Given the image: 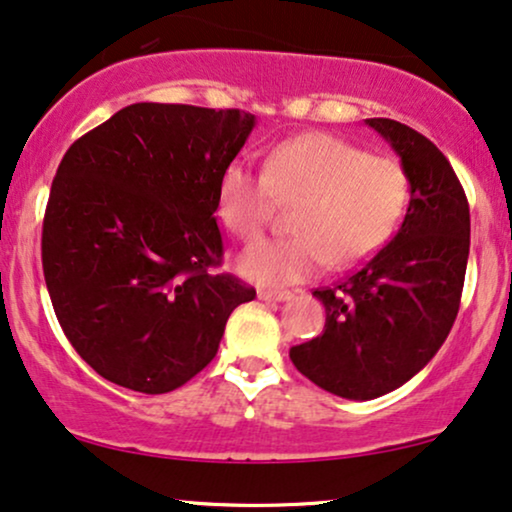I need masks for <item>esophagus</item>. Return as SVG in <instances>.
Segmentation results:
<instances>
[{"instance_id":"34e87169","label":"esophagus","mask_w":512,"mask_h":512,"mask_svg":"<svg viewBox=\"0 0 512 512\" xmlns=\"http://www.w3.org/2000/svg\"><path fill=\"white\" fill-rule=\"evenodd\" d=\"M257 297L264 302H283V300H290L293 293H290V290H260Z\"/></svg>"}]
</instances>
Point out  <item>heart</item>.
Instances as JSON below:
<instances>
[{
    "mask_svg": "<svg viewBox=\"0 0 512 512\" xmlns=\"http://www.w3.org/2000/svg\"><path fill=\"white\" fill-rule=\"evenodd\" d=\"M409 174L394 158L371 155L328 132H304L271 148L264 172L234 160L219 174L217 215L241 241H257L276 205H293L295 236L245 250L250 281L283 286L328 264L357 267L390 241L409 208Z\"/></svg>",
    "mask_w": 512,
    "mask_h": 512,
    "instance_id": "obj_1",
    "label": "heart"
}]
</instances>
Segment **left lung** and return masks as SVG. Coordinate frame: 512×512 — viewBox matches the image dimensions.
Listing matches in <instances>:
<instances>
[{"instance_id": "left-lung-1", "label": "left lung", "mask_w": 512, "mask_h": 512, "mask_svg": "<svg viewBox=\"0 0 512 512\" xmlns=\"http://www.w3.org/2000/svg\"><path fill=\"white\" fill-rule=\"evenodd\" d=\"M401 158L411 200L385 248L335 288L319 338L290 347V361L321 390L375 399L435 357L454 326L470 252V208L454 167L428 137L390 118L366 120Z\"/></svg>"}]
</instances>
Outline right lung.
Returning <instances> with one entry per match:
<instances>
[{
  "mask_svg": "<svg viewBox=\"0 0 512 512\" xmlns=\"http://www.w3.org/2000/svg\"><path fill=\"white\" fill-rule=\"evenodd\" d=\"M252 127L238 108L132 103L63 155L44 212V281L70 345L101 378L177 390L255 297L212 271L224 255L217 181Z\"/></svg>",
  "mask_w": 512,
  "mask_h": 512,
  "instance_id": "add662e5",
  "label": "right lung"
}]
</instances>
